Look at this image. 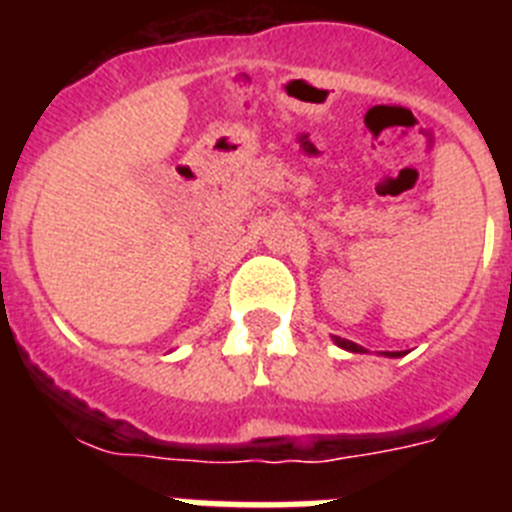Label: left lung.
Listing matches in <instances>:
<instances>
[{
	"label": "left lung",
	"instance_id": "left-lung-1",
	"mask_svg": "<svg viewBox=\"0 0 512 512\" xmlns=\"http://www.w3.org/2000/svg\"><path fill=\"white\" fill-rule=\"evenodd\" d=\"M336 343H338V346H341V348H346V351H354V354H361V351H364V348L356 346L354 341H346V338H338V336H336ZM392 356H400V354H392Z\"/></svg>",
	"mask_w": 512,
	"mask_h": 512
}]
</instances>
